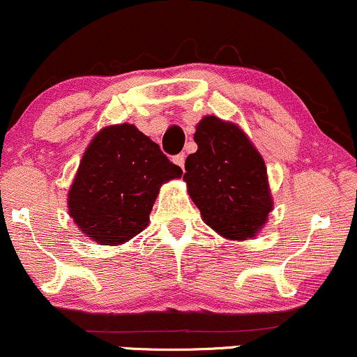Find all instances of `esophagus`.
Returning a JSON list of instances; mask_svg holds the SVG:
<instances>
[{
    "mask_svg": "<svg viewBox=\"0 0 357 357\" xmlns=\"http://www.w3.org/2000/svg\"><path fill=\"white\" fill-rule=\"evenodd\" d=\"M185 160H186V155L183 154V152H181V154H176L174 158H172V162L178 164V166L181 167V169H183V167H185Z\"/></svg>",
    "mask_w": 357,
    "mask_h": 357,
    "instance_id": "obj_1",
    "label": "esophagus"
}]
</instances>
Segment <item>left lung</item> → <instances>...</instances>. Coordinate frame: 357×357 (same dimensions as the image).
Instances as JSON below:
<instances>
[{
  "instance_id": "left-lung-1",
  "label": "left lung",
  "mask_w": 357,
  "mask_h": 357,
  "mask_svg": "<svg viewBox=\"0 0 357 357\" xmlns=\"http://www.w3.org/2000/svg\"><path fill=\"white\" fill-rule=\"evenodd\" d=\"M195 142L183 179L203 220L227 238L254 237L273 210L261 154L241 128L217 116L199 121Z\"/></svg>"
}]
</instances>
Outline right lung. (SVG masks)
Wrapping results in <instances>:
<instances>
[{"instance_id": "obj_1", "label": "right lung", "mask_w": 357, "mask_h": 357, "mask_svg": "<svg viewBox=\"0 0 357 357\" xmlns=\"http://www.w3.org/2000/svg\"><path fill=\"white\" fill-rule=\"evenodd\" d=\"M181 174V167L134 125L103 128L70 186L69 213L100 244H121L147 227L160 185Z\"/></svg>"}]
</instances>
